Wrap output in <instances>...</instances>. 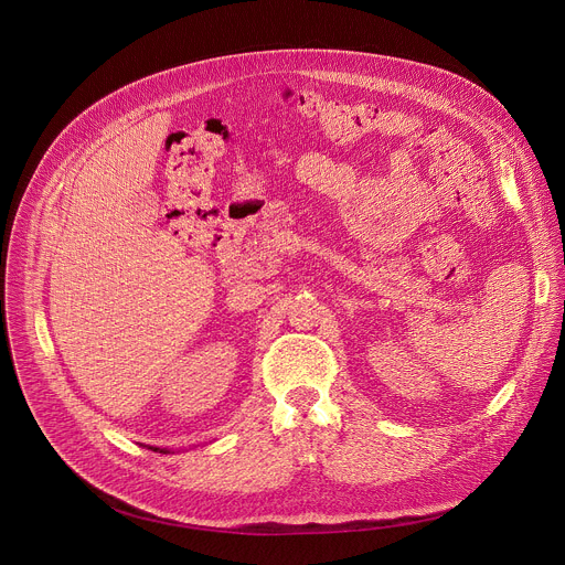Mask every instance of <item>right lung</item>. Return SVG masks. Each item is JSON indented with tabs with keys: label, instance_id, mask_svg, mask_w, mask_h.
I'll return each instance as SVG.
<instances>
[{
	"label": "right lung",
	"instance_id": "add662e5",
	"mask_svg": "<svg viewBox=\"0 0 565 565\" xmlns=\"http://www.w3.org/2000/svg\"><path fill=\"white\" fill-rule=\"evenodd\" d=\"M149 449H151V451H160V454H170L168 449H158V447H149Z\"/></svg>",
	"mask_w": 565,
	"mask_h": 565
}]
</instances>
